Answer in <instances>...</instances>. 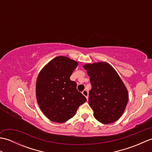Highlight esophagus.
Here are the masks:
<instances>
[{
    "instance_id": "1",
    "label": "esophagus",
    "mask_w": 152,
    "mask_h": 152,
    "mask_svg": "<svg viewBox=\"0 0 152 152\" xmlns=\"http://www.w3.org/2000/svg\"><path fill=\"white\" fill-rule=\"evenodd\" d=\"M82 94L86 96L87 99H88V91L87 90H83L82 91Z\"/></svg>"
}]
</instances>
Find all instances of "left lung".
Returning <instances> with one entry per match:
<instances>
[{
    "instance_id": "1",
    "label": "left lung",
    "mask_w": 152,
    "mask_h": 152,
    "mask_svg": "<svg viewBox=\"0 0 152 152\" xmlns=\"http://www.w3.org/2000/svg\"><path fill=\"white\" fill-rule=\"evenodd\" d=\"M91 89L89 104L96 120L104 124L117 121L128 102L127 90L116 71L107 63L85 64Z\"/></svg>"
}]
</instances>
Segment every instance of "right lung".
I'll return each mask as SVG.
<instances>
[{"instance_id":"obj_1","label":"right lung","mask_w":152,"mask_h":152,"mask_svg":"<svg viewBox=\"0 0 152 152\" xmlns=\"http://www.w3.org/2000/svg\"><path fill=\"white\" fill-rule=\"evenodd\" d=\"M78 62L63 56L51 60L40 71L36 83V95L41 110L50 120L63 123L75 115L86 101L70 80Z\"/></svg>"}]
</instances>
